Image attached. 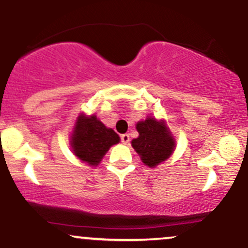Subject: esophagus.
<instances>
[{
  "mask_svg": "<svg viewBox=\"0 0 248 248\" xmlns=\"http://www.w3.org/2000/svg\"><path fill=\"white\" fill-rule=\"evenodd\" d=\"M129 140H130V138H129V135H128V134H122L121 135V142L124 144H127L128 142H129Z\"/></svg>",
  "mask_w": 248,
  "mask_h": 248,
  "instance_id": "1",
  "label": "esophagus"
}]
</instances>
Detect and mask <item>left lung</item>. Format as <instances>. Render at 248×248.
<instances>
[{
	"instance_id": "1",
	"label": "left lung",
	"mask_w": 248,
	"mask_h": 248,
	"mask_svg": "<svg viewBox=\"0 0 248 248\" xmlns=\"http://www.w3.org/2000/svg\"><path fill=\"white\" fill-rule=\"evenodd\" d=\"M136 130L139 136L132 140V147L147 167H157L172 155L176 140L166 120L147 116L136 124Z\"/></svg>"
}]
</instances>
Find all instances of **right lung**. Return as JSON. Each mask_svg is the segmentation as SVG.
<instances>
[{
	"label": "right lung",
	"instance_id": "obj_1",
	"mask_svg": "<svg viewBox=\"0 0 248 248\" xmlns=\"http://www.w3.org/2000/svg\"><path fill=\"white\" fill-rule=\"evenodd\" d=\"M120 142V136L112 128L105 126L95 114L80 113L77 116L70 136L72 152L90 167L100 163L109 148Z\"/></svg>",
	"mask_w": 248,
	"mask_h": 248
}]
</instances>
